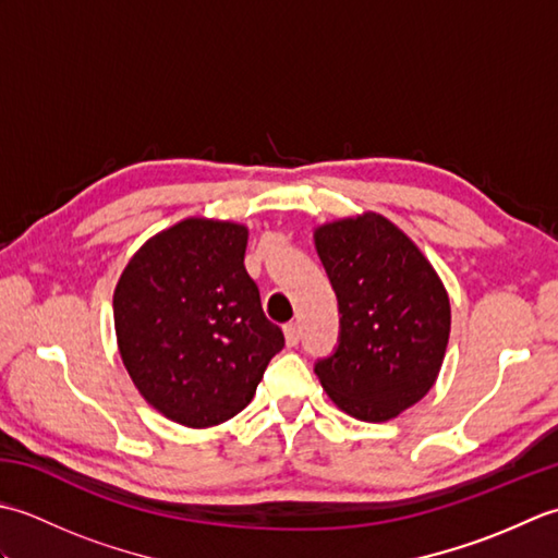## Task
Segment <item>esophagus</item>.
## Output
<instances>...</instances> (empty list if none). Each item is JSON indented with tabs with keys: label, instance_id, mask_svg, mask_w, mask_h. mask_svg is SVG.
Returning a JSON list of instances; mask_svg holds the SVG:
<instances>
[{
	"label": "esophagus",
	"instance_id": "esophagus-1",
	"mask_svg": "<svg viewBox=\"0 0 558 558\" xmlns=\"http://www.w3.org/2000/svg\"><path fill=\"white\" fill-rule=\"evenodd\" d=\"M286 340H288L290 348L298 345V342H300V324L298 322L286 324Z\"/></svg>",
	"mask_w": 558,
	"mask_h": 558
}]
</instances>
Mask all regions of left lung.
Returning a JSON list of instances; mask_svg holds the SVG:
<instances>
[{"label":"left lung","mask_w":558,"mask_h":558,"mask_svg":"<svg viewBox=\"0 0 558 558\" xmlns=\"http://www.w3.org/2000/svg\"><path fill=\"white\" fill-rule=\"evenodd\" d=\"M316 252L336 290L338 348L314 372L362 422L393 420L434 386L450 333L444 282L410 236L378 213L322 225Z\"/></svg>","instance_id":"obj_1"}]
</instances>
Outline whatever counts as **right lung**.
<instances>
[{"label":"right lung","instance_id":"add662e5","mask_svg":"<svg viewBox=\"0 0 558 558\" xmlns=\"http://www.w3.org/2000/svg\"><path fill=\"white\" fill-rule=\"evenodd\" d=\"M246 228L186 218L138 248L114 288V330L138 393L194 429L252 402L286 348L244 268Z\"/></svg>","mask_w":558,"mask_h":558}]
</instances>
